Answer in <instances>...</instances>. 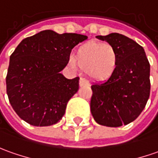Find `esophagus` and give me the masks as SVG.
Returning a JSON list of instances; mask_svg holds the SVG:
<instances>
[{
  "instance_id": "esophagus-1",
  "label": "esophagus",
  "mask_w": 158,
  "mask_h": 158,
  "mask_svg": "<svg viewBox=\"0 0 158 158\" xmlns=\"http://www.w3.org/2000/svg\"><path fill=\"white\" fill-rule=\"evenodd\" d=\"M84 85H89V82H88L85 79L80 78V79H79V86H83Z\"/></svg>"
}]
</instances>
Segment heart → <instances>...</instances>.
Listing matches in <instances>:
<instances>
[{"instance_id": "heart-1", "label": "heart", "mask_w": 158, "mask_h": 158, "mask_svg": "<svg viewBox=\"0 0 158 158\" xmlns=\"http://www.w3.org/2000/svg\"><path fill=\"white\" fill-rule=\"evenodd\" d=\"M69 63L85 71L89 78L105 81L112 77L118 65V54L113 46L90 40L84 43L69 57Z\"/></svg>"}]
</instances>
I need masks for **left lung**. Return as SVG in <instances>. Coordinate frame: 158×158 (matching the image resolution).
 Segmentation results:
<instances>
[{"mask_svg": "<svg viewBox=\"0 0 158 158\" xmlns=\"http://www.w3.org/2000/svg\"><path fill=\"white\" fill-rule=\"evenodd\" d=\"M113 46L118 65L112 77L92 85L91 112L98 124L119 127L136 119L150 97V63L143 48L118 33L96 36Z\"/></svg>", "mask_w": 158, "mask_h": 158, "instance_id": "1", "label": "left lung"}]
</instances>
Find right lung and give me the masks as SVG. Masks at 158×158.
Returning a JSON list of instances; mask_svg holds the SVG:
<instances>
[{"label": "right lung", "instance_id": "add662e5", "mask_svg": "<svg viewBox=\"0 0 158 158\" xmlns=\"http://www.w3.org/2000/svg\"><path fill=\"white\" fill-rule=\"evenodd\" d=\"M87 38L44 30L17 46L10 56L6 85L9 102L21 119L34 126H49L62 118L67 102L79 90V78L68 79L60 72L72 49Z\"/></svg>", "mask_w": 158, "mask_h": 158}]
</instances>
